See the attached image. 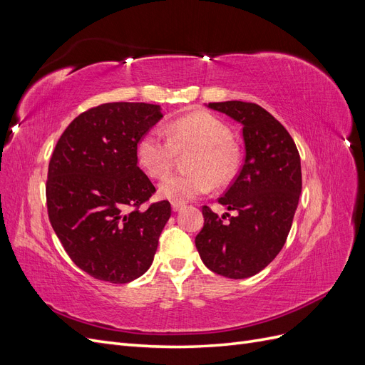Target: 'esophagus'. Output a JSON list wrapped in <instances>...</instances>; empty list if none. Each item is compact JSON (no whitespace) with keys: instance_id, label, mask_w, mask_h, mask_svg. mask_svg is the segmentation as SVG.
<instances>
[{"instance_id":"1","label":"esophagus","mask_w":365,"mask_h":365,"mask_svg":"<svg viewBox=\"0 0 365 365\" xmlns=\"http://www.w3.org/2000/svg\"><path fill=\"white\" fill-rule=\"evenodd\" d=\"M182 208H184L182 202H176V201L172 202V210H173V212H180V210H182Z\"/></svg>"}]
</instances>
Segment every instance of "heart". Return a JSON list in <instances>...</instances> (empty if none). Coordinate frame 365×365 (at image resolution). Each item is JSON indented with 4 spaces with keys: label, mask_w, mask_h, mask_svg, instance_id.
<instances>
[{
    "label": "heart",
    "mask_w": 365,
    "mask_h": 365,
    "mask_svg": "<svg viewBox=\"0 0 365 365\" xmlns=\"http://www.w3.org/2000/svg\"><path fill=\"white\" fill-rule=\"evenodd\" d=\"M165 137L150 129L137 145V158L150 176H164L180 153L193 152L187 158L190 173H176L160 182V195L172 201H190L208 192L210 184L224 185L236 172L237 150L231 143V130L217 117L197 113L181 117L168 126Z\"/></svg>",
    "instance_id": "b5f03b06"
}]
</instances>
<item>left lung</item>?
<instances>
[{
  "instance_id": "8db88e82",
  "label": "left lung",
  "mask_w": 365,
  "mask_h": 365,
  "mask_svg": "<svg viewBox=\"0 0 365 365\" xmlns=\"http://www.w3.org/2000/svg\"><path fill=\"white\" fill-rule=\"evenodd\" d=\"M207 106L242 125L245 161L217 200L237 215L219 217L204 205V227L195 244L208 269L247 279L268 267L289 235L302 195L300 155L289 132L262 106L239 101Z\"/></svg>"
}]
</instances>
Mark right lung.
<instances>
[{"label":"right lung","mask_w":365,"mask_h":365,"mask_svg":"<svg viewBox=\"0 0 365 365\" xmlns=\"http://www.w3.org/2000/svg\"><path fill=\"white\" fill-rule=\"evenodd\" d=\"M161 106L114 102L88 109L63 130L48 164L54 233L86 274L129 283L145 274L170 217L169 201L141 208L155 187L138 168L137 145Z\"/></svg>","instance_id":"1"}]
</instances>
